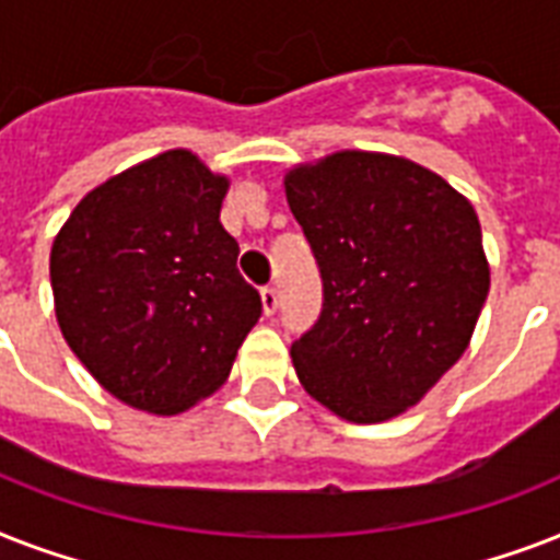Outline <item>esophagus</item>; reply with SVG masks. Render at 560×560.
<instances>
[{
    "label": "esophagus",
    "instance_id": "34e87169",
    "mask_svg": "<svg viewBox=\"0 0 560 560\" xmlns=\"http://www.w3.org/2000/svg\"><path fill=\"white\" fill-rule=\"evenodd\" d=\"M261 307H264V314H267V316L276 314V311H279V290L264 288L261 290Z\"/></svg>",
    "mask_w": 560,
    "mask_h": 560
}]
</instances>
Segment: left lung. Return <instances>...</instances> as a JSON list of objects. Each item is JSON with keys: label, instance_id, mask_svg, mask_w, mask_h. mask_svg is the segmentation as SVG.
I'll return each mask as SVG.
<instances>
[{"label": "left lung", "instance_id": "1", "mask_svg": "<svg viewBox=\"0 0 560 560\" xmlns=\"http://www.w3.org/2000/svg\"><path fill=\"white\" fill-rule=\"evenodd\" d=\"M323 276V314L290 346L299 383L334 416L407 412L465 354L491 288L465 194L404 156L337 151L284 174Z\"/></svg>", "mask_w": 560, "mask_h": 560}]
</instances>
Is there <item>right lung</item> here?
<instances>
[{
  "instance_id": "right-lung-1",
  "label": "right lung",
  "mask_w": 560,
  "mask_h": 560,
  "mask_svg": "<svg viewBox=\"0 0 560 560\" xmlns=\"http://www.w3.org/2000/svg\"><path fill=\"white\" fill-rule=\"evenodd\" d=\"M226 191V174L174 148L92 188L55 235L60 334L127 407L179 416L209 398L261 316L220 223Z\"/></svg>"
}]
</instances>
